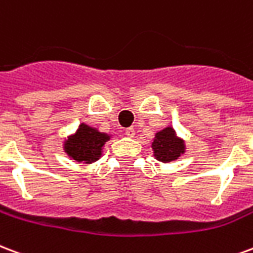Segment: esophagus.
Segmentation results:
<instances>
[{"mask_svg": "<svg viewBox=\"0 0 253 253\" xmlns=\"http://www.w3.org/2000/svg\"><path fill=\"white\" fill-rule=\"evenodd\" d=\"M125 134H126L128 137H133V136H134V129L133 128H126V129H125Z\"/></svg>", "mask_w": 253, "mask_h": 253, "instance_id": "1", "label": "esophagus"}]
</instances>
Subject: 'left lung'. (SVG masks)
I'll use <instances>...</instances> for the list:
<instances>
[{"instance_id": "1", "label": "left lung", "mask_w": 253, "mask_h": 253, "mask_svg": "<svg viewBox=\"0 0 253 253\" xmlns=\"http://www.w3.org/2000/svg\"><path fill=\"white\" fill-rule=\"evenodd\" d=\"M152 148L155 151L156 159L163 163H169V162L178 159L180 154L185 152L183 141L175 136L172 128H166L159 133H156V139L152 143Z\"/></svg>"}]
</instances>
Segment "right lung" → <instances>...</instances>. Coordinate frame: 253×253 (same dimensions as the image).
Listing matches in <instances>:
<instances>
[{
	"mask_svg": "<svg viewBox=\"0 0 253 253\" xmlns=\"http://www.w3.org/2000/svg\"><path fill=\"white\" fill-rule=\"evenodd\" d=\"M106 140H109L108 134L99 133L91 126L82 124L78 132L66 141L64 149L77 162L93 163L101 156V148Z\"/></svg>",
	"mask_w": 253,
	"mask_h": 253,
	"instance_id": "obj_1",
	"label": "right lung"
}]
</instances>
